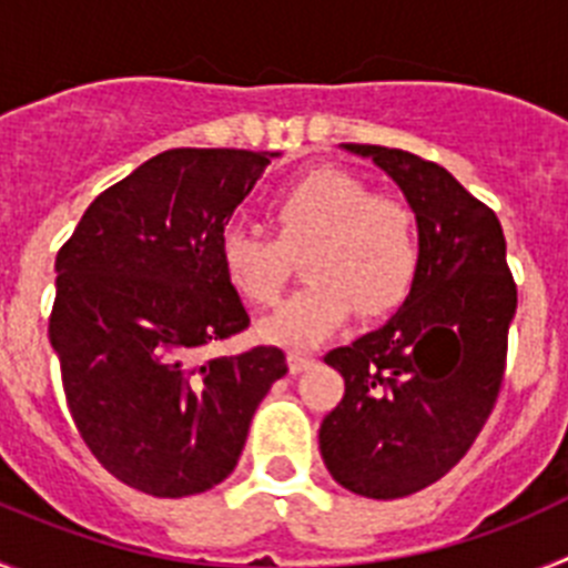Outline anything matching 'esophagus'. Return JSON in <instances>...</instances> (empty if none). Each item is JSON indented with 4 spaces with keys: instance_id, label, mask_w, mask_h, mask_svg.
<instances>
[{
    "instance_id": "34e87169",
    "label": "esophagus",
    "mask_w": 568,
    "mask_h": 568,
    "mask_svg": "<svg viewBox=\"0 0 568 568\" xmlns=\"http://www.w3.org/2000/svg\"><path fill=\"white\" fill-rule=\"evenodd\" d=\"M313 355L310 353H298V349H293V353L287 355V364H290V373L293 375H298V373H304V369H307L310 364H313Z\"/></svg>"
}]
</instances>
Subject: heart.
Returning <instances> with one entry per match:
<instances>
[{"instance_id":"1","label":"heart","mask_w":568,"mask_h":568,"mask_svg":"<svg viewBox=\"0 0 568 568\" xmlns=\"http://www.w3.org/2000/svg\"><path fill=\"white\" fill-rule=\"evenodd\" d=\"M273 235L227 222L215 233L224 278L253 307H270L284 293L290 253L304 255L313 284L284 301L261 324L273 344L310 346L329 338L358 313L378 318L409 295L420 264L413 207L338 168H315L275 190L267 202Z\"/></svg>"}]
</instances>
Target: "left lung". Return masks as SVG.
I'll use <instances>...</instances> for the list:
<instances>
[{"mask_svg": "<svg viewBox=\"0 0 568 568\" xmlns=\"http://www.w3.org/2000/svg\"><path fill=\"white\" fill-rule=\"evenodd\" d=\"M393 175L415 210L420 264L404 307L375 333L324 355L344 398L318 444L344 489L375 500L444 478L495 409L518 284L495 210L449 170L381 144H344Z\"/></svg>", "mask_w": 568, "mask_h": 568, "instance_id": "8db88e82", "label": "left lung"}]
</instances>
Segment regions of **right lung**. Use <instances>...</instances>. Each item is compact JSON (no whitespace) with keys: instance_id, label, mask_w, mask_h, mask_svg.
Instances as JSON below:
<instances>
[{"instance_id":"right-lung-1","label":"right lung","mask_w":568,"mask_h":568,"mask_svg":"<svg viewBox=\"0 0 568 568\" xmlns=\"http://www.w3.org/2000/svg\"><path fill=\"white\" fill-rule=\"evenodd\" d=\"M267 164L255 150H164L99 193L57 253L48 335L70 418L113 478L153 498L222 484L287 373L278 346L202 358L250 327L215 233Z\"/></svg>"}]
</instances>
